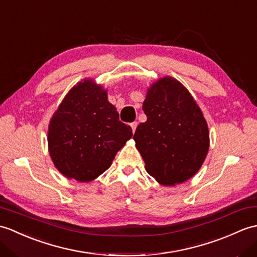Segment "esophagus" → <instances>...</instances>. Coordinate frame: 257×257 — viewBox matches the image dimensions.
I'll return each instance as SVG.
<instances>
[{
  "instance_id": "34e87169",
  "label": "esophagus",
  "mask_w": 257,
  "mask_h": 257,
  "mask_svg": "<svg viewBox=\"0 0 257 257\" xmlns=\"http://www.w3.org/2000/svg\"><path fill=\"white\" fill-rule=\"evenodd\" d=\"M130 126H131V128H133V131H134V133H135V131H136V128H137V126H138V122H137V121L131 122V123H130Z\"/></svg>"
}]
</instances>
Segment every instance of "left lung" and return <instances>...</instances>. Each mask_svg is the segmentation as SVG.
Listing matches in <instances>:
<instances>
[{"label": "left lung", "mask_w": 257, "mask_h": 257, "mask_svg": "<svg viewBox=\"0 0 257 257\" xmlns=\"http://www.w3.org/2000/svg\"><path fill=\"white\" fill-rule=\"evenodd\" d=\"M147 121L136 129V147L147 172L171 186L194 176L209 149V131L192 95L180 82L163 77L148 91Z\"/></svg>", "instance_id": "1"}]
</instances>
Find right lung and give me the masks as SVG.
Here are the masks:
<instances>
[{
	"label": "right lung",
	"mask_w": 257,
	"mask_h": 257,
	"mask_svg": "<svg viewBox=\"0 0 257 257\" xmlns=\"http://www.w3.org/2000/svg\"><path fill=\"white\" fill-rule=\"evenodd\" d=\"M131 137L133 129L119 120L106 91L86 80L71 89L53 115L48 146L64 176L89 182L109 168Z\"/></svg>",
	"instance_id": "add662e5"
}]
</instances>
